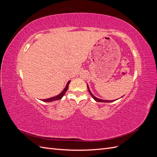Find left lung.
<instances>
[{
  "instance_id": "1",
  "label": "left lung",
  "mask_w": 157,
  "mask_h": 157,
  "mask_svg": "<svg viewBox=\"0 0 157 157\" xmlns=\"http://www.w3.org/2000/svg\"><path fill=\"white\" fill-rule=\"evenodd\" d=\"M87 87H88V92H90V95H91L92 96V97L94 98V100H96V101H98V102H105V103H109V102H112V101H115V100H103V99H99V98H97L96 97H95L94 95L92 94V92H91V91H90V88H89V87H88V86L87 85Z\"/></svg>"
}]
</instances>
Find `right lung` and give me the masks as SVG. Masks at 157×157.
I'll list each match as a JSON object with an SVG mask.
<instances>
[{"label": "right lung", "mask_w": 157, "mask_h": 157, "mask_svg": "<svg viewBox=\"0 0 157 157\" xmlns=\"http://www.w3.org/2000/svg\"><path fill=\"white\" fill-rule=\"evenodd\" d=\"M70 82L71 81L69 80V81L67 82V85H66V86L64 88V90L59 95H58V96H54V97H52V98H48V99H42V101H45V102H52V101H56V100H59V99H61V98H62V97L64 96L65 94L66 93V92H67V89L69 88V84Z\"/></svg>", "instance_id": "right-lung-1"}]
</instances>
